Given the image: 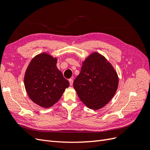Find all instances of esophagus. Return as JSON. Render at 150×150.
I'll use <instances>...</instances> for the list:
<instances>
[{
	"label": "esophagus",
	"instance_id": "esophagus-1",
	"mask_svg": "<svg viewBox=\"0 0 150 150\" xmlns=\"http://www.w3.org/2000/svg\"><path fill=\"white\" fill-rule=\"evenodd\" d=\"M69 84H70V86H72V84H73V79H70L69 80Z\"/></svg>",
	"mask_w": 150,
	"mask_h": 150
}]
</instances>
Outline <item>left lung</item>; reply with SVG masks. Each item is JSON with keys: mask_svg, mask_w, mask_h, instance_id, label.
<instances>
[{"mask_svg": "<svg viewBox=\"0 0 150 150\" xmlns=\"http://www.w3.org/2000/svg\"><path fill=\"white\" fill-rule=\"evenodd\" d=\"M118 81L110 63L101 54L94 52L83 62L73 86L80 100L95 110L104 107L114 96Z\"/></svg>", "mask_w": 150, "mask_h": 150, "instance_id": "obj_1", "label": "left lung"}]
</instances>
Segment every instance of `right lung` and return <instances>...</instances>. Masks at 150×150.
Returning a JSON list of instances; mask_svg holds the SVG:
<instances>
[{"instance_id":"1","label":"right lung","mask_w":150,"mask_h":150,"mask_svg":"<svg viewBox=\"0 0 150 150\" xmlns=\"http://www.w3.org/2000/svg\"><path fill=\"white\" fill-rule=\"evenodd\" d=\"M57 59L46 53L34 57L27 68L24 86L30 99L49 108L59 99L69 83L56 66Z\"/></svg>"}]
</instances>
